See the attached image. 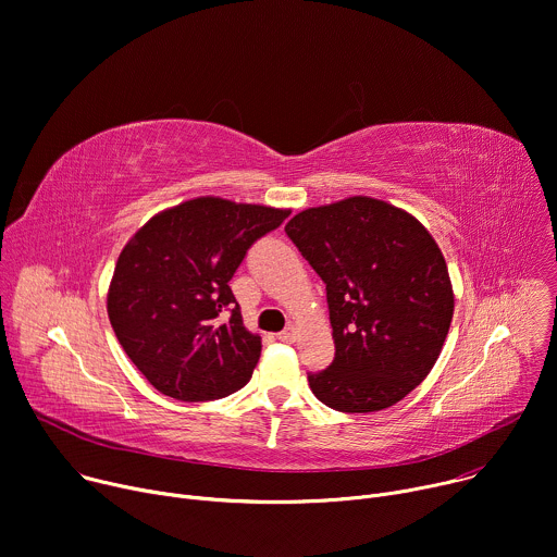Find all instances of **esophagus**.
Masks as SVG:
<instances>
[{
	"label": "esophagus",
	"mask_w": 557,
	"mask_h": 557,
	"mask_svg": "<svg viewBox=\"0 0 557 557\" xmlns=\"http://www.w3.org/2000/svg\"><path fill=\"white\" fill-rule=\"evenodd\" d=\"M298 338V330L294 327V325H287L281 334H278V341H283V343H294Z\"/></svg>",
	"instance_id": "esophagus-1"
}]
</instances>
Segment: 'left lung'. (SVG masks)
Segmentation results:
<instances>
[{
  "label": "left lung",
  "mask_w": 557,
  "mask_h": 557,
  "mask_svg": "<svg viewBox=\"0 0 557 557\" xmlns=\"http://www.w3.org/2000/svg\"><path fill=\"white\" fill-rule=\"evenodd\" d=\"M285 232L327 285L336 356L307 376L314 396L345 413L403 400L436 364L454 319L434 236L403 208L360 195L307 208Z\"/></svg>",
  "instance_id": "left-lung-1"
}]
</instances>
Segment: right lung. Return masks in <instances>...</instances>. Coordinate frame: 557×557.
I'll return each instance as SVG.
<instances>
[{
  "label": "right lung",
  "mask_w": 557,
  "mask_h": 557,
  "mask_svg": "<svg viewBox=\"0 0 557 557\" xmlns=\"http://www.w3.org/2000/svg\"><path fill=\"white\" fill-rule=\"evenodd\" d=\"M289 210L197 197L161 210L123 245L108 319L148 383L176 400H216L250 381L261 336L243 325L230 278Z\"/></svg>",
  "instance_id": "obj_1"
}]
</instances>
